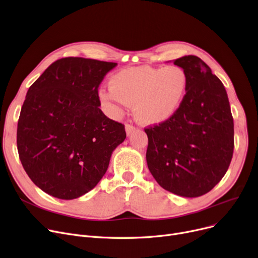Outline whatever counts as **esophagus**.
I'll list each match as a JSON object with an SVG mask.
<instances>
[{"label":"esophagus","instance_id":"1","mask_svg":"<svg viewBox=\"0 0 258 258\" xmlns=\"http://www.w3.org/2000/svg\"><path fill=\"white\" fill-rule=\"evenodd\" d=\"M134 130H136V127H134L133 125H131V124H126V133L128 134V136H129L130 133H132Z\"/></svg>","mask_w":258,"mask_h":258}]
</instances>
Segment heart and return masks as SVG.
Wrapping results in <instances>:
<instances>
[{"label": "heart", "instance_id": "1", "mask_svg": "<svg viewBox=\"0 0 258 258\" xmlns=\"http://www.w3.org/2000/svg\"><path fill=\"white\" fill-rule=\"evenodd\" d=\"M189 77L180 66H139L121 69L109 81V90H100L105 104L133 105L137 120L159 125L172 117L182 104Z\"/></svg>", "mask_w": 258, "mask_h": 258}]
</instances>
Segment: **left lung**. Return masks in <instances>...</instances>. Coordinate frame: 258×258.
Wrapping results in <instances>:
<instances>
[{
  "instance_id": "obj_1",
  "label": "left lung",
  "mask_w": 258,
  "mask_h": 258,
  "mask_svg": "<svg viewBox=\"0 0 258 258\" xmlns=\"http://www.w3.org/2000/svg\"><path fill=\"white\" fill-rule=\"evenodd\" d=\"M189 84L178 111L145 128L147 164L165 190L185 198L211 191L226 174L234 150V124L224 85L195 55L174 60Z\"/></svg>"
}]
</instances>
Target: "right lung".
<instances>
[{"label": "right lung", "mask_w": 258, "mask_h": 258, "mask_svg": "<svg viewBox=\"0 0 258 258\" xmlns=\"http://www.w3.org/2000/svg\"><path fill=\"white\" fill-rule=\"evenodd\" d=\"M117 64L63 57L28 89L18 121L24 170L44 192L60 200L92 190L126 139L125 126L100 109L99 86Z\"/></svg>", "instance_id": "add662e5"}]
</instances>
